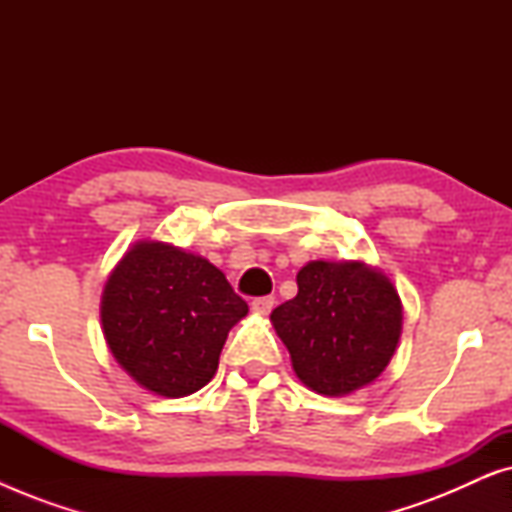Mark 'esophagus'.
<instances>
[{
  "mask_svg": "<svg viewBox=\"0 0 512 512\" xmlns=\"http://www.w3.org/2000/svg\"><path fill=\"white\" fill-rule=\"evenodd\" d=\"M272 307H275V298L272 296H261V298L251 300V310H254L256 314H270Z\"/></svg>",
  "mask_w": 512,
  "mask_h": 512,
  "instance_id": "esophagus-1",
  "label": "esophagus"
}]
</instances>
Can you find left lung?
<instances>
[{"instance_id": "1", "label": "left lung", "mask_w": 512, "mask_h": 512, "mask_svg": "<svg viewBox=\"0 0 512 512\" xmlns=\"http://www.w3.org/2000/svg\"><path fill=\"white\" fill-rule=\"evenodd\" d=\"M296 282L298 296L275 307L270 321L300 382L317 394L345 396L377 380L403 326L389 277L361 261H310Z\"/></svg>"}]
</instances>
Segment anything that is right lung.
<instances>
[{
  "mask_svg": "<svg viewBox=\"0 0 512 512\" xmlns=\"http://www.w3.org/2000/svg\"><path fill=\"white\" fill-rule=\"evenodd\" d=\"M249 305L207 258L142 240L125 251L102 293V328L114 359L137 384L181 398L219 368L228 331Z\"/></svg>",
  "mask_w": 512,
  "mask_h": 512,
  "instance_id": "right-lung-1",
  "label": "right lung"
}]
</instances>
